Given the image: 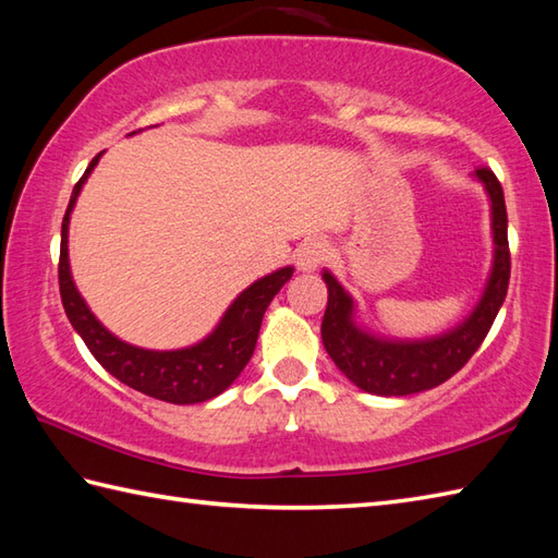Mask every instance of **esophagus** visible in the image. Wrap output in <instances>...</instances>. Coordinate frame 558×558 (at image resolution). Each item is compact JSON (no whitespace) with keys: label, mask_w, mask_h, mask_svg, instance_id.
<instances>
[{"label":"esophagus","mask_w":558,"mask_h":558,"mask_svg":"<svg viewBox=\"0 0 558 558\" xmlns=\"http://www.w3.org/2000/svg\"><path fill=\"white\" fill-rule=\"evenodd\" d=\"M328 260V244L324 240H306L298 248V266L302 272H312Z\"/></svg>","instance_id":"34e87169"}]
</instances>
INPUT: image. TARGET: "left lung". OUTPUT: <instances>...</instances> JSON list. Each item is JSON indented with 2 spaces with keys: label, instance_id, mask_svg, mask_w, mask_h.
<instances>
[{
  "label": "left lung",
  "instance_id": "left-lung-1",
  "mask_svg": "<svg viewBox=\"0 0 558 558\" xmlns=\"http://www.w3.org/2000/svg\"><path fill=\"white\" fill-rule=\"evenodd\" d=\"M472 177L489 196L494 258L480 302L458 326L441 336L420 340L376 336L357 324V304L333 272L326 268L322 272L328 288V306L322 324L324 348L338 369L364 393L412 396L441 386L477 352L501 310L511 278L504 189L487 168L475 170Z\"/></svg>",
  "mask_w": 558,
  "mask_h": 558
}]
</instances>
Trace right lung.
<instances>
[{
	"instance_id": "1",
	"label": "right lung",
	"mask_w": 558,
	"mask_h": 558,
	"mask_svg": "<svg viewBox=\"0 0 558 558\" xmlns=\"http://www.w3.org/2000/svg\"><path fill=\"white\" fill-rule=\"evenodd\" d=\"M100 156L102 153L90 160L88 170L76 182L62 220L59 292H62V304L69 322L81 340L86 342L93 357L102 364V369H108L114 378H120L122 384L138 390V393L174 402V405H194V402L216 398L225 388L234 384V378L242 374L246 362L252 360L260 318H264L270 300L292 278L294 268H278L252 282L244 292L236 294L218 326L204 340L194 342V345L180 350H146L120 340L98 322L86 300L81 298L69 266L71 210L76 206L83 184H86L90 172L96 170Z\"/></svg>"
}]
</instances>
